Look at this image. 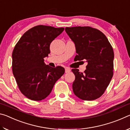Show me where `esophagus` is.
<instances>
[{
	"instance_id": "esophagus-1",
	"label": "esophagus",
	"mask_w": 130,
	"mask_h": 130,
	"mask_svg": "<svg viewBox=\"0 0 130 130\" xmlns=\"http://www.w3.org/2000/svg\"><path fill=\"white\" fill-rule=\"evenodd\" d=\"M70 72V69L68 68H65V73H69V72Z\"/></svg>"
}]
</instances>
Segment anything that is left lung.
Masks as SVG:
<instances>
[{
  "label": "left lung",
  "mask_w": 130,
  "mask_h": 130,
  "mask_svg": "<svg viewBox=\"0 0 130 130\" xmlns=\"http://www.w3.org/2000/svg\"><path fill=\"white\" fill-rule=\"evenodd\" d=\"M65 31L75 44L76 61L86 60L83 73L77 69L72 85L74 94L83 100H93L102 95L113 76L112 47L102 31L89 26L66 27Z\"/></svg>",
  "instance_id": "1"
}]
</instances>
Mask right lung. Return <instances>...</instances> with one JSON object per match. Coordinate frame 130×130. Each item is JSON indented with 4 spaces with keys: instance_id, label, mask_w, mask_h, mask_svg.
Listing matches in <instances>:
<instances>
[{
    "instance_id": "1",
    "label": "right lung",
    "mask_w": 130,
    "mask_h": 130,
    "mask_svg": "<svg viewBox=\"0 0 130 130\" xmlns=\"http://www.w3.org/2000/svg\"><path fill=\"white\" fill-rule=\"evenodd\" d=\"M63 30V27L36 26L22 36L13 50V74L22 93L30 100L45 99L65 73L63 67L52 68L44 62L50 53V43Z\"/></svg>"
}]
</instances>
